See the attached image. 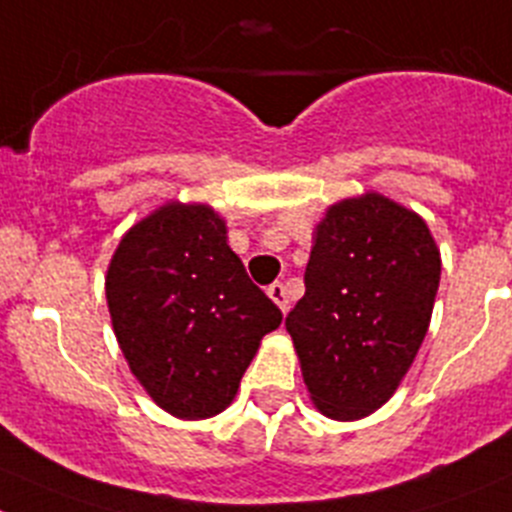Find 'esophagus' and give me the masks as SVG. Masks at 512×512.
I'll list each match as a JSON object with an SVG mask.
<instances>
[{"label":"esophagus","instance_id":"esophagus-1","mask_svg":"<svg viewBox=\"0 0 512 512\" xmlns=\"http://www.w3.org/2000/svg\"><path fill=\"white\" fill-rule=\"evenodd\" d=\"M267 295L278 303V308L283 310V313L288 310V290H285L283 283H272L270 288H267Z\"/></svg>","mask_w":512,"mask_h":512}]
</instances>
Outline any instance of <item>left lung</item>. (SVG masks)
<instances>
[{
	"label": "left lung",
	"mask_w": 512,
	"mask_h": 512,
	"mask_svg": "<svg viewBox=\"0 0 512 512\" xmlns=\"http://www.w3.org/2000/svg\"><path fill=\"white\" fill-rule=\"evenodd\" d=\"M442 260L417 212L369 191L315 227L305 295L285 318L310 399L338 422L386 404L432 318Z\"/></svg>",
	"instance_id": "1"
}]
</instances>
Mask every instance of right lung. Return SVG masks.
I'll list each match as a JSON object with an SVG mask.
<instances>
[{
    "label": "right lung",
    "instance_id": "right-lung-1",
    "mask_svg": "<svg viewBox=\"0 0 512 512\" xmlns=\"http://www.w3.org/2000/svg\"><path fill=\"white\" fill-rule=\"evenodd\" d=\"M105 298L131 374L179 419L224 412L262 336L283 321L207 204L169 202L133 224L108 265Z\"/></svg>",
    "mask_w": 512,
    "mask_h": 512
}]
</instances>
